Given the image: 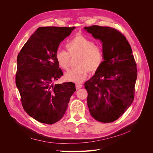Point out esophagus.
I'll list each match as a JSON object with an SVG mask.
<instances>
[{
    "instance_id": "obj_1",
    "label": "esophagus",
    "mask_w": 153,
    "mask_h": 153,
    "mask_svg": "<svg viewBox=\"0 0 153 153\" xmlns=\"http://www.w3.org/2000/svg\"><path fill=\"white\" fill-rule=\"evenodd\" d=\"M82 84H76V89H81V87H82Z\"/></svg>"
}]
</instances>
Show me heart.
Instances as JSON below:
<instances>
[{
  "label": "heart",
  "mask_w": 153,
  "mask_h": 153,
  "mask_svg": "<svg viewBox=\"0 0 153 153\" xmlns=\"http://www.w3.org/2000/svg\"><path fill=\"white\" fill-rule=\"evenodd\" d=\"M68 52L58 50L55 58L59 66L64 70L69 67L70 57L77 56L74 65L76 66L64 75L66 81L81 83L87 77L88 71L95 72L103 61V52L101 46L94 45L91 39L79 35L66 45Z\"/></svg>",
  "instance_id": "heart-1"
}]
</instances>
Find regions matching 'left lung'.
<instances>
[{"label": "left lung", "mask_w": 153, "mask_h": 153, "mask_svg": "<svg viewBox=\"0 0 153 153\" xmlns=\"http://www.w3.org/2000/svg\"><path fill=\"white\" fill-rule=\"evenodd\" d=\"M84 30L102 43L103 61L84 84L91 116L102 123L121 117L134 100L137 68L131 48L117 30L99 25Z\"/></svg>", "instance_id": "8db88e82"}]
</instances>
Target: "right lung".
<instances>
[{
  "label": "right lung",
  "instance_id": "right-lung-1",
  "mask_svg": "<svg viewBox=\"0 0 153 153\" xmlns=\"http://www.w3.org/2000/svg\"><path fill=\"white\" fill-rule=\"evenodd\" d=\"M75 28L39 27L18 54L15 83L22 106L39 122L51 125L60 120L76 90L73 82H53L63 75L56 53L60 43Z\"/></svg>",
  "mask_w": 153,
  "mask_h": 153
}]
</instances>
